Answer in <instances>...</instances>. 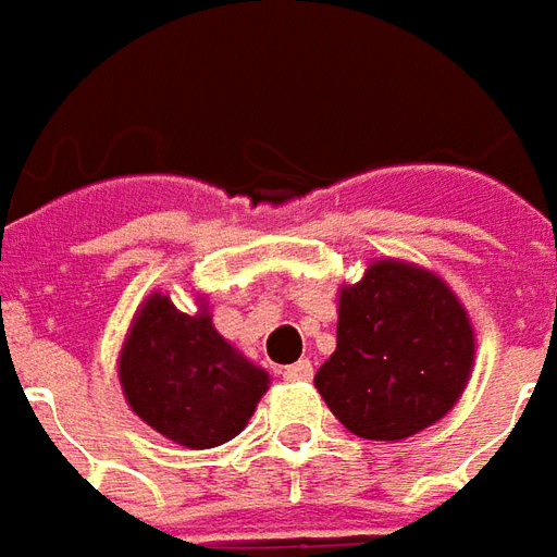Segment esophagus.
Returning <instances> with one entry per match:
<instances>
[{
	"instance_id": "obj_1",
	"label": "esophagus",
	"mask_w": 557,
	"mask_h": 557,
	"mask_svg": "<svg viewBox=\"0 0 557 557\" xmlns=\"http://www.w3.org/2000/svg\"><path fill=\"white\" fill-rule=\"evenodd\" d=\"M283 379L286 382H310L313 379V363L310 361H298L283 370Z\"/></svg>"
}]
</instances>
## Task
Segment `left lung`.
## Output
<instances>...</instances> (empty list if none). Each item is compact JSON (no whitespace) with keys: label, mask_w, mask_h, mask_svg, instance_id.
Here are the masks:
<instances>
[{"label":"left lung","mask_w":557,"mask_h":557,"mask_svg":"<svg viewBox=\"0 0 557 557\" xmlns=\"http://www.w3.org/2000/svg\"><path fill=\"white\" fill-rule=\"evenodd\" d=\"M474 325L435 271L373 259L337 298V349L313 385L370 442H403L454 409L474 370Z\"/></svg>","instance_id":"obj_1"}]
</instances>
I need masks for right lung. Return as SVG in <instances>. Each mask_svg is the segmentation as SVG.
<instances>
[{
	"label": "right lung",
	"instance_id": "right-lung-1",
	"mask_svg": "<svg viewBox=\"0 0 557 557\" xmlns=\"http://www.w3.org/2000/svg\"><path fill=\"white\" fill-rule=\"evenodd\" d=\"M194 301L196 313H182L170 292L146 295L119 351V385L151 430L206 450L247 426L271 375L223 339L202 295Z\"/></svg>",
	"mask_w": 557,
	"mask_h": 557
}]
</instances>
